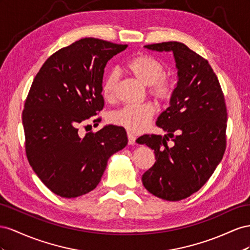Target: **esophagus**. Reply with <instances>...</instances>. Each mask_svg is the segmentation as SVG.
<instances>
[{"instance_id":"esophagus-1","label":"esophagus","mask_w":250,"mask_h":250,"mask_svg":"<svg viewBox=\"0 0 250 250\" xmlns=\"http://www.w3.org/2000/svg\"><path fill=\"white\" fill-rule=\"evenodd\" d=\"M135 141H136V136L127 132V142H129V145H135Z\"/></svg>"}]
</instances>
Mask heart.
Wrapping results in <instances>:
<instances>
[{
	"mask_svg": "<svg viewBox=\"0 0 250 250\" xmlns=\"http://www.w3.org/2000/svg\"><path fill=\"white\" fill-rule=\"evenodd\" d=\"M126 70L144 84L147 85V92L157 102L167 104L174 97L176 83L172 77L165 74L163 63L147 54H139L126 62ZM118 82L117 71H111L102 84V93L106 101H113L115 87ZM156 109L152 103L137 105H125L113 111L110 123L123 126L127 131L139 133L145 131L155 115Z\"/></svg>",
	"mask_w": 250,
	"mask_h": 250,
	"instance_id": "heart-1",
	"label": "heart"
}]
</instances>
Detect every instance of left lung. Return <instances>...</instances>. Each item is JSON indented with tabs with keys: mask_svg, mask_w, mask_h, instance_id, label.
Instances as JSON below:
<instances>
[{
	"mask_svg": "<svg viewBox=\"0 0 250 250\" xmlns=\"http://www.w3.org/2000/svg\"><path fill=\"white\" fill-rule=\"evenodd\" d=\"M173 51L178 83L170 105L156 125L167 132L136 141L154 149L156 162L142 175L145 188L167 201H180L200 189L222 160L227 111L218 77L208 62L179 42L146 45ZM172 139L173 146L167 141Z\"/></svg>",
	"mask_w": 250,
	"mask_h": 250,
	"instance_id": "left-lung-1",
	"label": "left lung"
}]
</instances>
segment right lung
<instances>
[{
    "label": "right lung",
    "instance_id": "right-lung-1",
    "mask_svg": "<svg viewBox=\"0 0 250 250\" xmlns=\"http://www.w3.org/2000/svg\"><path fill=\"white\" fill-rule=\"evenodd\" d=\"M126 47L84 38L53 53L34 77L22 116L26 155L55 195L75 198L93 190L108 159L127 145L125 129L116 125L78 135V125L104 108L106 62Z\"/></svg>",
    "mask_w": 250,
    "mask_h": 250
}]
</instances>
